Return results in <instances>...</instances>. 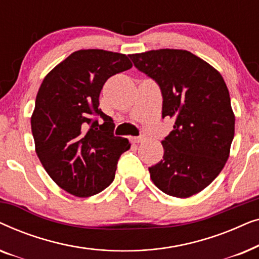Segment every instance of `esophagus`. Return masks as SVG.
I'll return each mask as SVG.
<instances>
[{"label":"esophagus","mask_w":259,"mask_h":259,"mask_svg":"<svg viewBox=\"0 0 259 259\" xmlns=\"http://www.w3.org/2000/svg\"><path fill=\"white\" fill-rule=\"evenodd\" d=\"M146 140V136L145 134H141L139 137H132L131 138V141L134 144H139V143H143V141Z\"/></svg>","instance_id":"obj_1"}]
</instances>
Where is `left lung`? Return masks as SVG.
Wrapping results in <instances>:
<instances>
[{
  "instance_id": "left-lung-1",
  "label": "left lung",
  "mask_w": 259,
  "mask_h": 259,
  "mask_svg": "<svg viewBox=\"0 0 259 259\" xmlns=\"http://www.w3.org/2000/svg\"><path fill=\"white\" fill-rule=\"evenodd\" d=\"M130 58L160 88L162 118L175 119L173 131L161 141L162 160L148 167L152 182L168 196H193L221 173L235 136L224 79L187 51L159 49Z\"/></svg>"
}]
</instances>
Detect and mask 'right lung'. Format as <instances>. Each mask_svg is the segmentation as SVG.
Returning a JSON list of instances; mask_svg holds the SVG:
<instances>
[{
    "label": "right lung",
    "instance_id": "add662e5",
    "mask_svg": "<svg viewBox=\"0 0 259 259\" xmlns=\"http://www.w3.org/2000/svg\"><path fill=\"white\" fill-rule=\"evenodd\" d=\"M131 67L125 54L82 49L42 81L31 116L36 154L49 177L73 196H94L111 185L120 155L130 150L128 140L113 133L114 122L99 108V97L109 77Z\"/></svg>",
    "mask_w": 259,
    "mask_h": 259
}]
</instances>
